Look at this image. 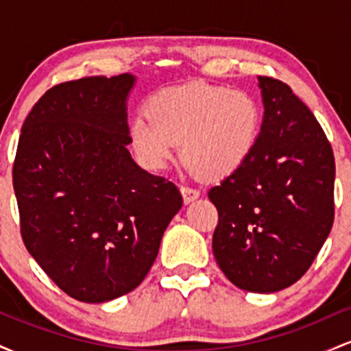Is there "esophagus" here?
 <instances>
[{
  "label": "esophagus",
  "instance_id": "esophagus-1",
  "mask_svg": "<svg viewBox=\"0 0 351 351\" xmlns=\"http://www.w3.org/2000/svg\"><path fill=\"white\" fill-rule=\"evenodd\" d=\"M181 195H183V199L184 203H189V201L196 199L199 196V191L196 188H191L188 186V184H181Z\"/></svg>",
  "mask_w": 351,
  "mask_h": 351
}]
</instances>
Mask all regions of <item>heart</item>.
Here are the masks:
<instances>
[{"label":"heart","instance_id":"heart-1","mask_svg":"<svg viewBox=\"0 0 351 351\" xmlns=\"http://www.w3.org/2000/svg\"><path fill=\"white\" fill-rule=\"evenodd\" d=\"M148 114L150 119L138 115L130 127V143L142 163L163 167L181 145L184 163L206 180L224 178L244 163L261 123L252 95L204 82L160 92Z\"/></svg>","mask_w":351,"mask_h":351}]
</instances>
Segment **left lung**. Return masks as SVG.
Instances as JSON below:
<instances>
[{
	"label": "left lung",
	"mask_w": 351,
	"mask_h": 351,
	"mask_svg": "<svg viewBox=\"0 0 351 351\" xmlns=\"http://www.w3.org/2000/svg\"><path fill=\"white\" fill-rule=\"evenodd\" d=\"M264 120L244 163L209 189L213 252L247 292H277L308 271L335 217V158L324 128L282 80L259 77Z\"/></svg>",
	"instance_id": "left-lung-1"
}]
</instances>
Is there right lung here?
<instances>
[{"label":"right lung","mask_w":351,"mask_h":351,"mask_svg":"<svg viewBox=\"0 0 351 351\" xmlns=\"http://www.w3.org/2000/svg\"><path fill=\"white\" fill-rule=\"evenodd\" d=\"M130 74L51 87L24 120L13 186L26 249L72 299L100 304L142 284L180 211L175 183L132 160Z\"/></svg>","instance_id":"1"}]
</instances>
